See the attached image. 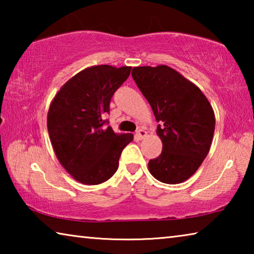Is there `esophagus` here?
<instances>
[{
  "label": "esophagus",
  "mask_w": 254,
  "mask_h": 254,
  "mask_svg": "<svg viewBox=\"0 0 254 254\" xmlns=\"http://www.w3.org/2000/svg\"><path fill=\"white\" fill-rule=\"evenodd\" d=\"M136 136L139 137L140 140L144 139V137L147 136V131L143 130V128H140V130H137V132H136Z\"/></svg>",
  "instance_id": "obj_1"
}]
</instances>
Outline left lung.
Listing matches in <instances>:
<instances>
[{
	"instance_id": "1",
	"label": "left lung",
	"mask_w": 254,
	"mask_h": 254,
	"mask_svg": "<svg viewBox=\"0 0 254 254\" xmlns=\"http://www.w3.org/2000/svg\"><path fill=\"white\" fill-rule=\"evenodd\" d=\"M132 77L151 105L162 141L160 156L149 161L154 178L179 184L196 173L212 144L215 117L200 89L168 66L135 67Z\"/></svg>"
}]
</instances>
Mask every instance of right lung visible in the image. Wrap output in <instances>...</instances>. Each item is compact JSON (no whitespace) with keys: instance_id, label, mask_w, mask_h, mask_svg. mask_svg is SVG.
<instances>
[{"instance_id":"right-lung-1","label":"right lung","mask_w":254,"mask_h":254,"mask_svg":"<svg viewBox=\"0 0 254 254\" xmlns=\"http://www.w3.org/2000/svg\"><path fill=\"white\" fill-rule=\"evenodd\" d=\"M131 67L93 66L60 88L49 107L47 126L59 162L77 182L98 185L119 168L123 149L133 134H117L104 120L114 93L127 79Z\"/></svg>"}]
</instances>
